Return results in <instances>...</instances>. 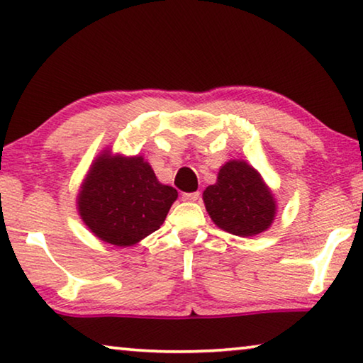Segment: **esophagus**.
I'll return each instance as SVG.
<instances>
[{
    "instance_id": "1",
    "label": "esophagus",
    "mask_w": 363,
    "mask_h": 363,
    "mask_svg": "<svg viewBox=\"0 0 363 363\" xmlns=\"http://www.w3.org/2000/svg\"><path fill=\"white\" fill-rule=\"evenodd\" d=\"M200 199V192H192V194H182L184 201H196Z\"/></svg>"
}]
</instances>
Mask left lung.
<instances>
[{"label":"left lung","instance_id":"1","mask_svg":"<svg viewBox=\"0 0 363 363\" xmlns=\"http://www.w3.org/2000/svg\"><path fill=\"white\" fill-rule=\"evenodd\" d=\"M208 214L219 229L238 237H256L272 225L277 201L259 171L245 160H229L216 184L203 192Z\"/></svg>","mask_w":363,"mask_h":363}]
</instances>
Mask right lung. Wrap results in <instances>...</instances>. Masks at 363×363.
Wrapping results in <instances>:
<instances>
[{
  "label": "right lung",
  "instance_id": "right-lung-1",
  "mask_svg": "<svg viewBox=\"0 0 363 363\" xmlns=\"http://www.w3.org/2000/svg\"><path fill=\"white\" fill-rule=\"evenodd\" d=\"M176 199L177 190L160 182L143 155L125 157L107 147L79 186L77 210L94 237L125 248L158 230Z\"/></svg>",
  "mask_w": 363,
  "mask_h": 363
}]
</instances>
